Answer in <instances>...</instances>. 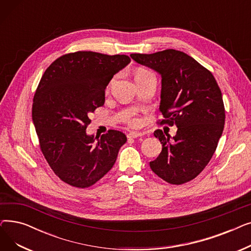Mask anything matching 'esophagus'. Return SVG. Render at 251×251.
Segmentation results:
<instances>
[{
    "mask_svg": "<svg viewBox=\"0 0 251 251\" xmlns=\"http://www.w3.org/2000/svg\"><path fill=\"white\" fill-rule=\"evenodd\" d=\"M143 134L139 133V132H134V131H132V132H129L127 134V137L128 138H137V137H141Z\"/></svg>",
    "mask_w": 251,
    "mask_h": 251,
    "instance_id": "1",
    "label": "esophagus"
}]
</instances>
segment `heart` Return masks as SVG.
<instances>
[{"label":"heart","mask_w":251,"mask_h":251,"mask_svg":"<svg viewBox=\"0 0 251 251\" xmlns=\"http://www.w3.org/2000/svg\"><path fill=\"white\" fill-rule=\"evenodd\" d=\"M148 74H151V72H150L149 70L140 69V70H138V71L135 73V78H138V77H141V76H144V75H148ZM112 83H113V81H111V82L109 83V85H108V87H107V90L110 89ZM127 122H128L129 125L134 126V127H136V126H138V125L140 124V120H139L138 118H130Z\"/></svg>","instance_id":"1"}]
</instances>
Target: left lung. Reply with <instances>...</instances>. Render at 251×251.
<instances>
[{
    "label": "left lung",
    "mask_w": 251,
    "mask_h": 251,
    "mask_svg": "<svg viewBox=\"0 0 251 251\" xmlns=\"http://www.w3.org/2000/svg\"><path fill=\"white\" fill-rule=\"evenodd\" d=\"M130 57L161 74L164 118L156 123L178 127L173 140L160 129L153 132L163 149L151 169L170 184L187 183L202 172L222 136L225 107L221 89L212 72L183 51L170 49Z\"/></svg>",
    "instance_id": "1"
}]
</instances>
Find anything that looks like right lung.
I'll use <instances>...</instances> for the list:
<instances>
[{
    "instance_id": "1",
    "label": "right lung",
    "mask_w": 251,
    "mask_h": 251,
    "mask_svg": "<svg viewBox=\"0 0 251 251\" xmlns=\"http://www.w3.org/2000/svg\"><path fill=\"white\" fill-rule=\"evenodd\" d=\"M131 59L79 50L65 54L45 71L35 90L32 121L39 149L63 182L77 188L94 185L114 166L127 141L118 130L86 135L89 116L104 103V89Z\"/></svg>"
}]
</instances>
